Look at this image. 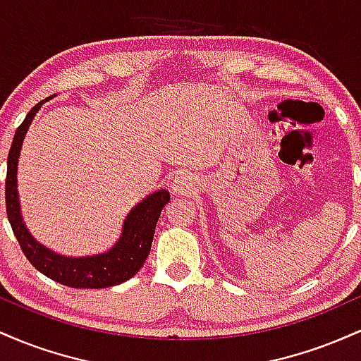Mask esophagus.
Listing matches in <instances>:
<instances>
[{
    "label": "esophagus",
    "mask_w": 361,
    "mask_h": 361,
    "mask_svg": "<svg viewBox=\"0 0 361 361\" xmlns=\"http://www.w3.org/2000/svg\"><path fill=\"white\" fill-rule=\"evenodd\" d=\"M171 190H173V193H176V195L192 193L195 190L193 178L190 175H186V173H180V175H176L175 178H173Z\"/></svg>",
    "instance_id": "esophagus-1"
}]
</instances>
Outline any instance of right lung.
<instances>
[{
    "label": "right lung",
    "mask_w": 361,
    "mask_h": 361,
    "mask_svg": "<svg viewBox=\"0 0 361 361\" xmlns=\"http://www.w3.org/2000/svg\"><path fill=\"white\" fill-rule=\"evenodd\" d=\"M42 103L44 102L37 103L27 114L22 126L16 128L13 142L8 152L5 188L8 221L11 224V229H13L23 255L45 276L73 288L114 287V285L132 279L142 268L144 261L151 251L156 224L159 221L164 205L169 202V192L157 190V192L147 195L137 205L132 207L130 212L123 219L120 238L109 251L91 256H64L40 244L23 222L16 171H18V157L23 139Z\"/></svg>",
    "instance_id": "1"
}]
</instances>
